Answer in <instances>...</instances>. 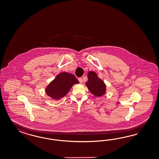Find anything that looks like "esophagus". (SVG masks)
Wrapping results in <instances>:
<instances>
[{"instance_id":"34e87169","label":"esophagus","mask_w":159,"mask_h":159,"mask_svg":"<svg viewBox=\"0 0 159 159\" xmlns=\"http://www.w3.org/2000/svg\"><path fill=\"white\" fill-rule=\"evenodd\" d=\"M79 82L80 83H82V82H83V79H82V78H81V77H80V78H79Z\"/></svg>"}]
</instances>
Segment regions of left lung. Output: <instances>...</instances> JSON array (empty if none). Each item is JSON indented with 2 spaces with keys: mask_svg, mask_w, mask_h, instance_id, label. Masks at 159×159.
I'll list each match as a JSON object with an SVG mask.
<instances>
[{
  "mask_svg": "<svg viewBox=\"0 0 159 159\" xmlns=\"http://www.w3.org/2000/svg\"><path fill=\"white\" fill-rule=\"evenodd\" d=\"M88 80L86 82V85L89 91L97 97H101L105 94L106 86L105 83L97 76L94 72L88 73Z\"/></svg>",
  "mask_w": 159,
  "mask_h": 159,
  "instance_id": "8db88e82",
  "label": "left lung"
}]
</instances>
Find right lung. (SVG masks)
Listing matches in <instances>:
<instances>
[{"label": "right lung", "instance_id": "right-lung-1", "mask_svg": "<svg viewBox=\"0 0 159 159\" xmlns=\"http://www.w3.org/2000/svg\"><path fill=\"white\" fill-rule=\"evenodd\" d=\"M79 83L78 80L72 74L61 73L49 83L45 92L48 96L55 100H59L67 94L73 84Z\"/></svg>", "mask_w": 159, "mask_h": 159}]
</instances>
